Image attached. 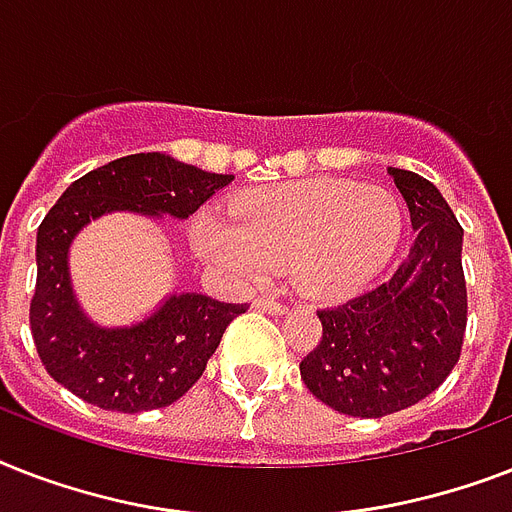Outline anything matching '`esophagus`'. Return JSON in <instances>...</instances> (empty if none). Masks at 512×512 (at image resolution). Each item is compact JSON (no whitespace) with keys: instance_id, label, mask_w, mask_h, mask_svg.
<instances>
[{"instance_id":"1","label":"esophagus","mask_w":512,"mask_h":512,"mask_svg":"<svg viewBox=\"0 0 512 512\" xmlns=\"http://www.w3.org/2000/svg\"><path fill=\"white\" fill-rule=\"evenodd\" d=\"M255 308H260V311H268V313H287V305L279 303V300H273V297H257L255 300Z\"/></svg>"}]
</instances>
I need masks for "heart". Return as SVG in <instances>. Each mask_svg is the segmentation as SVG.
<instances>
[{
	"instance_id": "obj_1",
	"label": "heart",
	"mask_w": 512,
	"mask_h": 512,
	"mask_svg": "<svg viewBox=\"0 0 512 512\" xmlns=\"http://www.w3.org/2000/svg\"><path fill=\"white\" fill-rule=\"evenodd\" d=\"M401 236V207L380 185L311 177L255 188L231 201V220L204 215L196 247L244 276L292 271L313 297H345L388 263Z\"/></svg>"
}]
</instances>
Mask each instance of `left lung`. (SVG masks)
Instances as JSON below:
<instances>
[{
	"label": "left lung",
	"mask_w": 512,
	"mask_h": 512,
	"mask_svg": "<svg viewBox=\"0 0 512 512\" xmlns=\"http://www.w3.org/2000/svg\"><path fill=\"white\" fill-rule=\"evenodd\" d=\"M388 172L417 231L412 252L388 281L321 308V340L300 361L313 396L350 417H385L430 396L460 361L468 324L462 225L430 180Z\"/></svg>",
	"instance_id": "8db88e82"
}]
</instances>
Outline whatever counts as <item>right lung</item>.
I'll return each mask as SVG.
<instances>
[{"label": "right lung", "mask_w": 512, "mask_h": 512, "mask_svg": "<svg viewBox=\"0 0 512 512\" xmlns=\"http://www.w3.org/2000/svg\"><path fill=\"white\" fill-rule=\"evenodd\" d=\"M231 180L172 156L132 154L68 185L36 231V289L28 313L36 353L52 380L87 404L124 414L170 406L193 388L225 327L249 305L183 292L140 324L98 327L76 303L68 247L106 212L185 220Z\"/></svg>", "instance_id": "add662e5"}]
</instances>
